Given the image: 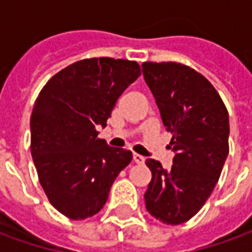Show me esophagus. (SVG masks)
I'll return each instance as SVG.
<instances>
[{
    "instance_id": "1",
    "label": "esophagus",
    "mask_w": 252,
    "mask_h": 252,
    "mask_svg": "<svg viewBox=\"0 0 252 252\" xmlns=\"http://www.w3.org/2000/svg\"><path fill=\"white\" fill-rule=\"evenodd\" d=\"M133 162L137 164H143L144 163V157L139 155V154H133Z\"/></svg>"
}]
</instances>
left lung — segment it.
Returning <instances> with one entry per match:
<instances>
[{
  "instance_id": "obj_1",
  "label": "left lung",
  "mask_w": 252,
  "mask_h": 252,
  "mask_svg": "<svg viewBox=\"0 0 252 252\" xmlns=\"http://www.w3.org/2000/svg\"><path fill=\"white\" fill-rule=\"evenodd\" d=\"M143 77L173 133L171 169L147 159L151 182L144 193L148 213L178 225L204 206L228 157L229 120L216 89L200 72L175 62H144Z\"/></svg>"
}]
</instances>
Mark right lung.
<instances>
[{
  "label": "right lung",
  "instance_id": "right-lung-1",
  "mask_svg": "<svg viewBox=\"0 0 252 252\" xmlns=\"http://www.w3.org/2000/svg\"><path fill=\"white\" fill-rule=\"evenodd\" d=\"M140 75L133 61L92 58L55 74L41 89L31 116V153L52 206L71 220L104 208L110 186L132 153L109 147L97 126Z\"/></svg>",
  "mask_w": 252,
  "mask_h": 252
}]
</instances>
